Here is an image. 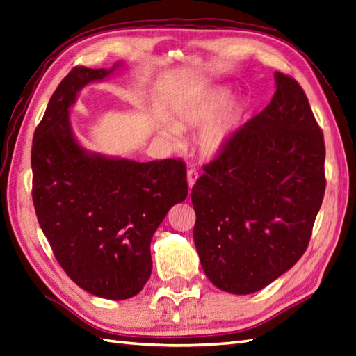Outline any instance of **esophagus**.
Returning a JSON list of instances; mask_svg holds the SVG:
<instances>
[{
    "label": "esophagus",
    "mask_w": 356,
    "mask_h": 356,
    "mask_svg": "<svg viewBox=\"0 0 356 356\" xmlns=\"http://www.w3.org/2000/svg\"><path fill=\"white\" fill-rule=\"evenodd\" d=\"M200 173L196 169H188L187 170V184H188V188H192L196 183V179H198Z\"/></svg>",
    "instance_id": "esophagus-1"
}]
</instances>
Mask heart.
Returning a JSON list of instances; mask_svg holds the SVG:
<instances>
[{
	"mask_svg": "<svg viewBox=\"0 0 356 356\" xmlns=\"http://www.w3.org/2000/svg\"><path fill=\"white\" fill-rule=\"evenodd\" d=\"M228 100H230V91L219 86L204 91L198 96L187 97L177 106V117L181 126L191 129H201L205 126L200 137V151L207 158H215L222 154L239 126L242 108L236 102L227 106ZM220 111L223 113H220ZM160 132L172 143L179 141V131L175 124L161 122Z\"/></svg>",
	"mask_w": 356,
	"mask_h": 356,
	"instance_id": "1",
	"label": "heart"
}]
</instances>
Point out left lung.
Wrapping results in <instances>:
<instances>
[{
	"instance_id": "left-lung-1",
	"label": "left lung",
	"mask_w": 356,
	"mask_h": 356,
	"mask_svg": "<svg viewBox=\"0 0 356 356\" xmlns=\"http://www.w3.org/2000/svg\"><path fill=\"white\" fill-rule=\"evenodd\" d=\"M274 79L270 105L192 188L202 270L230 294L260 291L297 264L325 196V140L309 102L296 79Z\"/></svg>"
}]
</instances>
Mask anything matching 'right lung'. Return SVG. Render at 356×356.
Returning <instances> with one entry per match:
<instances>
[{"label":"right lung","mask_w":356,"mask_h":356,"mask_svg":"<svg viewBox=\"0 0 356 356\" xmlns=\"http://www.w3.org/2000/svg\"><path fill=\"white\" fill-rule=\"evenodd\" d=\"M122 65L71 70L53 92L31 146V196L54 257L77 286L108 300L143 289L152 273V236L187 196L181 160L137 163L79 145L70 122L79 91Z\"/></svg>","instance_id":"obj_1"}]
</instances>
